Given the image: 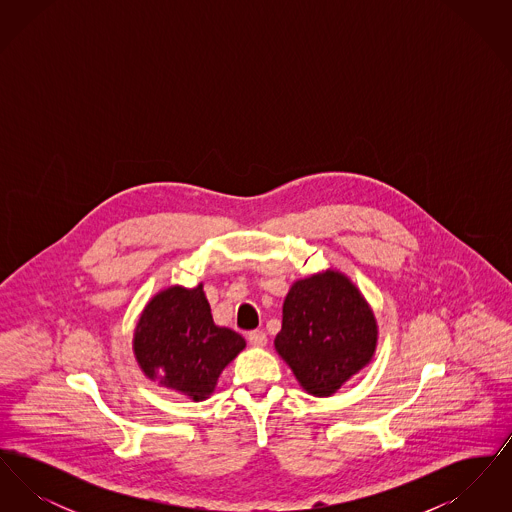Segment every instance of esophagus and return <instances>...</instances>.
I'll use <instances>...</instances> for the list:
<instances>
[{
	"label": "esophagus",
	"mask_w": 512,
	"mask_h": 512,
	"mask_svg": "<svg viewBox=\"0 0 512 512\" xmlns=\"http://www.w3.org/2000/svg\"><path fill=\"white\" fill-rule=\"evenodd\" d=\"M247 341L255 347H263V345H267V334L263 330H251L247 334Z\"/></svg>",
	"instance_id": "34e87169"
}]
</instances>
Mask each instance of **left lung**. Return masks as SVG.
<instances>
[{
    "label": "left lung",
    "mask_w": 512,
    "mask_h": 512,
    "mask_svg": "<svg viewBox=\"0 0 512 512\" xmlns=\"http://www.w3.org/2000/svg\"><path fill=\"white\" fill-rule=\"evenodd\" d=\"M282 313L276 351L313 395H332L374 355V315L340 272L295 282Z\"/></svg>",
    "instance_id": "obj_1"
}]
</instances>
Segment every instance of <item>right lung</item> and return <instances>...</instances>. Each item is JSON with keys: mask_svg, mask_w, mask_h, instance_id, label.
<instances>
[{"mask_svg": "<svg viewBox=\"0 0 512 512\" xmlns=\"http://www.w3.org/2000/svg\"><path fill=\"white\" fill-rule=\"evenodd\" d=\"M244 347L240 334L215 326L201 284L155 295L134 338L136 359L147 378L195 401L215 390L222 368Z\"/></svg>", "mask_w": 512, "mask_h": 512, "instance_id": "add662e5", "label": "right lung"}]
</instances>
